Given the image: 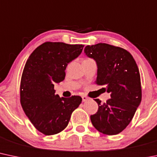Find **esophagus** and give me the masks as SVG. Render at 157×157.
Returning a JSON list of instances; mask_svg holds the SVG:
<instances>
[{
    "label": "esophagus",
    "instance_id": "esophagus-1",
    "mask_svg": "<svg viewBox=\"0 0 157 157\" xmlns=\"http://www.w3.org/2000/svg\"><path fill=\"white\" fill-rule=\"evenodd\" d=\"M82 101H83V102H86V101H89V98H88L87 96H86V95H83V96H82Z\"/></svg>",
    "mask_w": 157,
    "mask_h": 157
}]
</instances>
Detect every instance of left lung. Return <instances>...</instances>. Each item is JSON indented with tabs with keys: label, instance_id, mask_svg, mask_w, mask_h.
<instances>
[{
	"label": "left lung",
	"instance_id": "1",
	"mask_svg": "<svg viewBox=\"0 0 157 157\" xmlns=\"http://www.w3.org/2000/svg\"><path fill=\"white\" fill-rule=\"evenodd\" d=\"M84 53L97 63L95 83L105 86L111 97L104 104L94 99L98 109L91 121L99 132L116 135L130 124L142 101L139 68L128 51L106 43L87 45Z\"/></svg>",
	"mask_w": 157,
	"mask_h": 157
}]
</instances>
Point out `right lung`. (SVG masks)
Returning a JSON list of instances; mask_svg holds the SVG:
<instances>
[{"label": "right lung", "mask_w": 157, "mask_h": 157, "mask_svg": "<svg viewBox=\"0 0 157 157\" xmlns=\"http://www.w3.org/2000/svg\"><path fill=\"white\" fill-rule=\"evenodd\" d=\"M82 44L43 43L29 56L21 80V104L33 126L46 136L59 133L67 127L82 98L55 94L54 83L64 80L68 63L82 51Z\"/></svg>", "instance_id": "obj_1"}]
</instances>
